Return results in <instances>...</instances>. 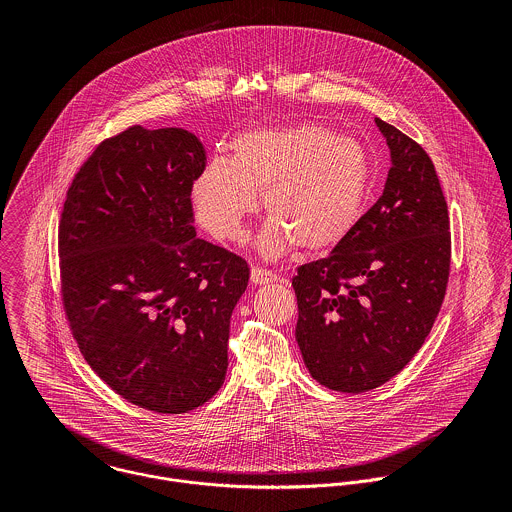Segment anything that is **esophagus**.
I'll return each mask as SVG.
<instances>
[{"mask_svg": "<svg viewBox=\"0 0 512 512\" xmlns=\"http://www.w3.org/2000/svg\"><path fill=\"white\" fill-rule=\"evenodd\" d=\"M250 280H252V284L262 286V284L278 282V280H280V276H278V274H274V272H272V270H268V268H260V266H256V268H252V272H250Z\"/></svg>", "mask_w": 512, "mask_h": 512, "instance_id": "34e87169", "label": "esophagus"}]
</instances>
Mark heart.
<instances>
[{"mask_svg": "<svg viewBox=\"0 0 512 512\" xmlns=\"http://www.w3.org/2000/svg\"><path fill=\"white\" fill-rule=\"evenodd\" d=\"M372 161L365 147L321 124L258 128L236 136L230 157L197 175L191 201L199 222L220 240H238L262 192L272 220L260 236L266 254L295 244L327 252L345 242L365 213Z\"/></svg>", "mask_w": 512, "mask_h": 512, "instance_id": "b5f03b06", "label": "heart"}]
</instances>
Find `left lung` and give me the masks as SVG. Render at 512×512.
<instances>
[{
  "instance_id": "obj_1",
  "label": "left lung",
  "mask_w": 512,
  "mask_h": 512,
  "mask_svg": "<svg viewBox=\"0 0 512 512\" xmlns=\"http://www.w3.org/2000/svg\"><path fill=\"white\" fill-rule=\"evenodd\" d=\"M392 167L380 199L329 256L297 268L295 339L309 374L339 392H368L420 351L451 264L447 203L426 149L374 120Z\"/></svg>"
}]
</instances>
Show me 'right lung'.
I'll return each instance as SVG.
<instances>
[{
  "instance_id": "obj_1",
  "label": "right lung",
  "mask_w": 512,
  "mask_h": 512,
  "mask_svg": "<svg viewBox=\"0 0 512 512\" xmlns=\"http://www.w3.org/2000/svg\"><path fill=\"white\" fill-rule=\"evenodd\" d=\"M207 167L183 128L132 126L90 153L59 220L74 341L122 398L183 414L217 394L248 262L197 238L191 187Z\"/></svg>"
}]
</instances>
